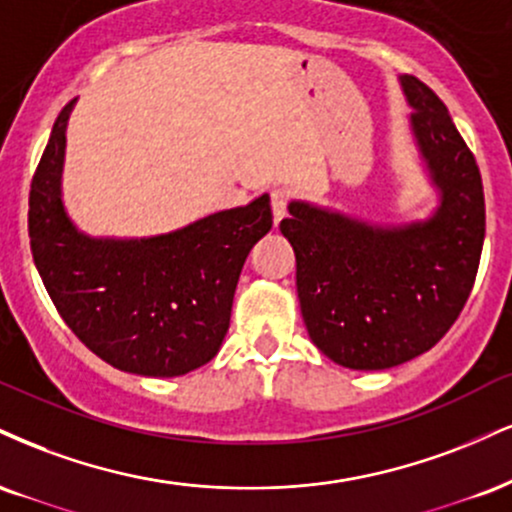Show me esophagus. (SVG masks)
I'll return each instance as SVG.
<instances>
[{
  "instance_id": "obj_1",
  "label": "esophagus",
  "mask_w": 512,
  "mask_h": 512,
  "mask_svg": "<svg viewBox=\"0 0 512 512\" xmlns=\"http://www.w3.org/2000/svg\"><path fill=\"white\" fill-rule=\"evenodd\" d=\"M288 202H291V193L286 188H274L272 190V209H274V221H279L286 217L288 212Z\"/></svg>"
}]
</instances>
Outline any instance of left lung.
Returning <instances> with one entry per match:
<instances>
[{"label": "left lung", "instance_id": "1", "mask_svg": "<svg viewBox=\"0 0 512 512\" xmlns=\"http://www.w3.org/2000/svg\"><path fill=\"white\" fill-rule=\"evenodd\" d=\"M412 131L441 207L424 224H360L291 202L281 233L295 252V286L312 343L350 369H389L427 353L470 298L484 245L479 166L439 95L403 76Z\"/></svg>", "mask_w": 512, "mask_h": 512}]
</instances>
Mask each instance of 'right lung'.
Listing matches in <instances>:
<instances>
[{
  "label": "right lung",
  "instance_id": "1",
  "mask_svg": "<svg viewBox=\"0 0 512 512\" xmlns=\"http://www.w3.org/2000/svg\"><path fill=\"white\" fill-rule=\"evenodd\" d=\"M61 109L33 174L28 236L61 319L97 357L143 377H178L217 355L252 245L272 229L269 195L140 240L88 238L61 207Z\"/></svg>",
  "mask_w": 512,
  "mask_h": 512
}]
</instances>
